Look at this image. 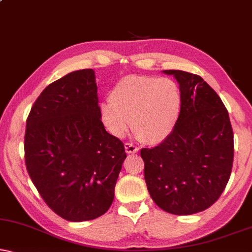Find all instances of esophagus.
<instances>
[{
    "instance_id": "34e87169",
    "label": "esophagus",
    "mask_w": 252,
    "mask_h": 252,
    "mask_svg": "<svg viewBox=\"0 0 252 252\" xmlns=\"http://www.w3.org/2000/svg\"><path fill=\"white\" fill-rule=\"evenodd\" d=\"M124 147H126V153H137L139 150L138 147H137L136 145H133V144H131V143H126L124 144Z\"/></svg>"
}]
</instances>
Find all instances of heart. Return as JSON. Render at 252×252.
I'll use <instances>...</instances> for the list:
<instances>
[{
	"mask_svg": "<svg viewBox=\"0 0 252 252\" xmlns=\"http://www.w3.org/2000/svg\"><path fill=\"white\" fill-rule=\"evenodd\" d=\"M182 95L175 80L150 75H128L114 85L101 103V117L114 136L129 128L144 143L165 140L179 122Z\"/></svg>",
	"mask_w": 252,
	"mask_h": 252,
	"instance_id": "b5f03b06",
	"label": "heart"
}]
</instances>
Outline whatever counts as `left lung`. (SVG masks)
Segmentation results:
<instances>
[{
  "label": "left lung",
  "instance_id": "obj_1",
  "mask_svg": "<svg viewBox=\"0 0 252 252\" xmlns=\"http://www.w3.org/2000/svg\"><path fill=\"white\" fill-rule=\"evenodd\" d=\"M180 84L182 109L162 143L140 150L151 198L160 209L189 216L219 199L230 177L234 133L228 110L202 77L165 70Z\"/></svg>",
  "mask_w": 252,
  "mask_h": 252
}]
</instances>
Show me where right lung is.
<instances>
[{
  "mask_svg": "<svg viewBox=\"0 0 252 252\" xmlns=\"http://www.w3.org/2000/svg\"><path fill=\"white\" fill-rule=\"evenodd\" d=\"M96 90L92 69L70 72L43 90L26 120L29 175L47 205L73 222L108 211L126 158L101 122Z\"/></svg>",
  "mask_w": 252,
  "mask_h": 252,
  "instance_id": "obj_1",
  "label": "right lung"
}]
</instances>
